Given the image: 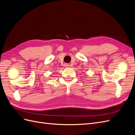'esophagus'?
<instances>
[{
  "instance_id": "esophagus-1",
  "label": "esophagus",
  "mask_w": 135,
  "mask_h": 135,
  "mask_svg": "<svg viewBox=\"0 0 135 135\" xmlns=\"http://www.w3.org/2000/svg\"><path fill=\"white\" fill-rule=\"evenodd\" d=\"M69 66V65H68V64H67V65H66V66Z\"/></svg>"
}]
</instances>
